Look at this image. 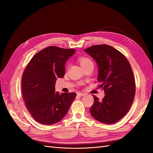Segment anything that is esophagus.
Listing matches in <instances>:
<instances>
[{
    "label": "esophagus",
    "mask_w": 153,
    "mask_h": 153,
    "mask_svg": "<svg viewBox=\"0 0 153 153\" xmlns=\"http://www.w3.org/2000/svg\"><path fill=\"white\" fill-rule=\"evenodd\" d=\"M77 96H79V97H83V96L85 95V94L83 93H80V92H79V93H77Z\"/></svg>",
    "instance_id": "esophagus-1"
}]
</instances>
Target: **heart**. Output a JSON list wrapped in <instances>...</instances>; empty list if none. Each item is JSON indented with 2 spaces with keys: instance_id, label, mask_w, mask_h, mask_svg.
<instances>
[{
  "instance_id": "b5f03b06",
  "label": "heart",
  "mask_w": 153,
  "mask_h": 153,
  "mask_svg": "<svg viewBox=\"0 0 153 153\" xmlns=\"http://www.w3.org/2000/svg\"><path fill=\"white\" fill-rule=\"evenodd\" d=\"M78 60H79V63L81 64V66H82V67H83L84 66H85V65L88 64L93 63L92 61L89 58H87V57H84V56L79 57L78 58Z\"/></svg>"
}]
</instances>
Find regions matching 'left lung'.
I'll return each mask as SVG.
<instances>
[{
    "instance_id": "8db88e82",
    "label": "left lung",
    "mask_w": 153,
    "mask_h": 153,
    "mask_svg": "<svg viewBox=\"0 0 153 153\" xmlns=\"http://www.w3.org/2000/svg\"><path fill=\"white\" fill-rule=\"evenodd\" d=\"M84 51L97 62V80L105 93L101 101L93 96L91 114L97 121L107 124L118 122L131 108L135 95L130 64L124 55L110 45H94Z\"/></svg>"
}]
</instances>
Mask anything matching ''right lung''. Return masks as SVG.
I'll return each instance as SVG.
<instances>
[{
  "instance_id": "obj_1",
  "label": "right lung",
  "mask_w": 153,
  "mask_h": 153,
  "mask_svg": "<svg viewBox=\"0 0 153 153\" xmlns=\"http://www.w3.org/2000/svg\"><path fill=\"white\" fill-rule=\"evenodd\" d=\"M76 53L51 46L39 52L31 58L23 73L22 90L27 110L39 123H56L66 116L76 93L55 91L57 78L63 77L65 64Z\"/></svg>"
}]
</instances>
